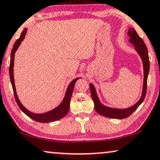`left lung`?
Returning <instances> with one entry per match:
<instances>
[{
	"mask_svg": "<svg viewBox=\"0 0 160 160\" xmlns=\"http://www.w3.org/2000/svg\"><path fill=\"white\" fill-rule=\"evenodd\" d=\"M128 37H130L129 42L135 46L136 50L141 56L142 59L143 61V65H144V85H143V92L141 98L139 101L136 103L134 106H133L130 108L126 109H116V108H111L108 107H106L100 103L98 98L97 94L95 92V89L93 85L90 83V93H91L92 98L94 101L95 109L97 111L98 113L100 115L106 116L108 118H118L122 119L127 118L132 114L133 111L137 110L141 103L144 100V98L146 96L147 93V78H148V74L149 71V59L148 55V51L145 43L143 41V39L139 35L137 34V32L133 28H130L128 29Z\"/></svg>",
	"mask_w": 160,
	"mask_h": 160,
	"instance_id": "obj_1",
	"label": "left lung"
}]
</instances>
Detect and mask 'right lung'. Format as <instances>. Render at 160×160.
<instances>
[{"label": "right lung", "mask_w": 160, "mask_h": 160, "mask_svg": "<svg viewBox=\"0 0 160 160\" xmlns=\"http://www.w3.org/2000/svg\"><path fill=\"white\" fill-rule=\"evenodd\" d=\"M26 33H27V28H25V29L21 32L20 37L16 40L15 44H13V49H12L11 54V62H10V66H9V74H10V79H11L12 88H13V94H14V97H15L16 101L21 110L26 115H27L28 117H30L31 118H32L33 120H34L36 121H38V122H41V123H47V122H51V121H55L57 120H59V119L65 117L68 113L69 109H70V98L72 94L73 88H74V86H75V82L77 81V80L79 79V78H75V79H74L72 82H70V85H69L68 88V90H67L65 97L63 100L62 103L59 105L57 108H54V110H52L49 112H47V113H45L36 114V113H33L32 112L28 111L27 109H26L24 107L22 106V104L20 103V101H19V100L18 98L17 94H16V88H15V84H14V78H13L14 54H15L16 49H18V46L20 45L21 41H23V39H24Z\"/></svg>", "instance_id": "1"}]
</instances>
